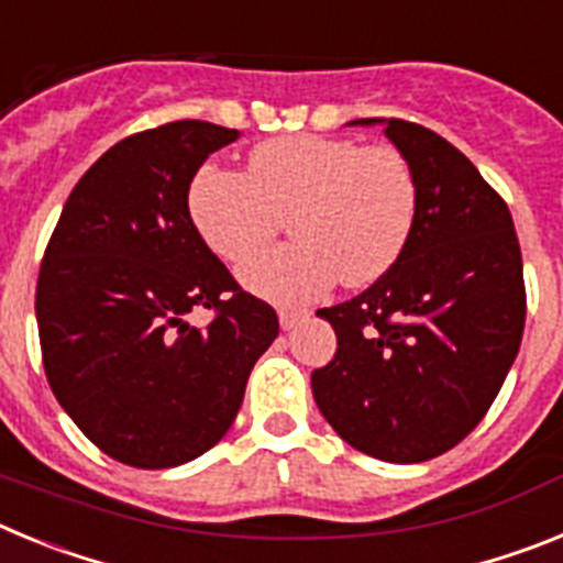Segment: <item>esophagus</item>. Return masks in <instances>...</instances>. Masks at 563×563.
<instances>
[{
    "instance_id": "obj_1",
    "label": "esophagus",
    "mask_w": 563,
    "mask_h": 563,
    "mask_svg": "<svg viewBox=\"0 0 563 563\" xmlns=\"http://www.w3.org/2000/svg\"><path fill=\"white\" fill-rule=\"evenodd\" d=\"M307 316H310L307 310H278V324H282V330H292V327H296L298 321H305Z\"/></svg>"
}]
</instances>
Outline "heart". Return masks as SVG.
I'll use <instances>...</instances> for the list:
<instances>
[{
  "label": "heart",
  "mask_w": 563,
  "mask_h": 563,
  "mask_svg": "<svg viewBox=\"0 0 563 563\" xmlns=\"http://www.w3.org/2000/svg\"><path fill=\"white\" fill-rule=\"evenodd\" d=\"M188 217L231 265L256 256L290 213L296 242L253 258L242 282L296 305L341 276L361 287L402 256L417 220V180L395 146L292 134L253 148L245 174L206 163L188 186Z\"/></svg>",
  "instance_id": "b5f03b06"
}]
</instances>
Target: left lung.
Wrapping results in <instances>:
<instances>
[{
	"mask_svg": "<svg viewBox=\"0 0 563 563\" xmlns=\"http://www.w3.org/2000/svg\"><path fill=\"white\" fill-rule=\"evenodd\" d=\"M409 161L417 220L389 271L324 307L338 335L312 395L341 440L383 462H426L487 415L519 355L527 296L514 217L460 148L400 118H361Z\"/></svg>",
	"mask_w": 563,
	"mask_h": 563,
	"instance_id": "1",
	"label": "left lung"
}]
</instances>
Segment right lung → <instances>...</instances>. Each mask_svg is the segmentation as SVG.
Returning a JSON list of instances; mask_svg holds the SVG:
<instances>
[{
	"label": "right lung",
	"mask_w": 563,
	"mask_h": 563,
	"mask_svg": "<svg viewBox=\"0 0 563 563\" xmlns=\"http://www.w3.org/2000/svg\"><path fill=\"white\" fill-rule=\"evenodd\" d=\"M239 137L208 121L146 129L103 152L64 202L36 285L49 389L103 454L174 467L231 429L271 305L233 282L188 217L208 154ZM214 310L208 328L187 316Z\"/></svg>",
	"instance_id": "add662e5"
}]
</instances>
